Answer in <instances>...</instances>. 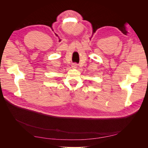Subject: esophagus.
<instances>
[{"instance_id":"34e87169","label":"esophagus","mask_w":148,"mask_h":148,"mask_svg":"<svg viewBox=\"0 0 148 148\" xmlns=\"http://www.w3.org/2000/svg\"><path fill=\"white\" fill-rule=\"evenodd\" d=\"M72 67H73V68H74V69H75V68H77V64H72Z\"/></svg>"}]
</instances>
